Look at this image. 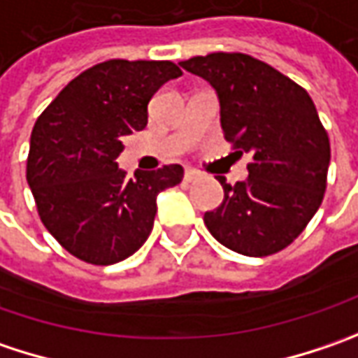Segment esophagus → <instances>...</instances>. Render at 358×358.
Segmentation results:
<instances>
[{
  "instance_id": "1",
  "label": "esophagus",
  "mask_w": 358,
  "mask_h": 358,
  "mask_svg": "<svg viewBox=\"0 0 358 358\" xmlns=\"http://www.w3.org/2000/svg\"><path fill=\"white\" fill-rule=\"evenodd\" d=\"M198 178H200V172H196L192 168H188V170L184 172V180H186V182H196Z\"/></svg>"
}]
</instances>
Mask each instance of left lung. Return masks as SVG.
Instances as JSON below:
<instances>
[{
  "label": "left lung",
  "instance_id": "obj_1",
  "mask_svg": "<svg viewBox=\"0 0 358 358\" xmlns=\"http://www.w3.org/2000/svg\"><path fill=\"white\" fill-rule=\"evenodd\" d=\"M180 66L216 90L226 142L252 156L244 182L218 178L224 200L204 214L210 234L244 257L287 248L327 190L331 142L310 96L252 55L216 52Z\"/></svg>",
  "mask_w": 358,
  "mask_h": 358
}]
</instances>
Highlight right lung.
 Returning a JSON list of instances; mask_svg holds the SVG:
<instances>
[{
    "mask_svg": "<svg viewBox=\"0 0 358 358\" xmlns=\"http://www.w3.org/2000/svg\"><path fill=\"white\" fill-rule=\"evenodd\" d=\"M182 76L172 62L108 59L64 87L38 117L27 184L50 234L76 258L108 266L146 242L156 196L182 182L180 164L126 178L116 158L124 136L148 124V101Z\"/></svg>",
    "mask_w": 358,
    "mask_h": 358,
    "instance_id": "obj_1",
    "label": "right lung"
}]
</instances>
